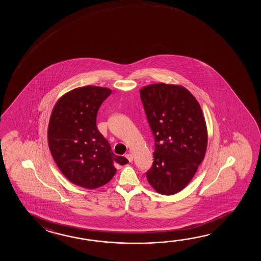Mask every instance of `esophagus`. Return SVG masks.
<instances>
[{
  "mask_svg": "<svg viewBox=\"0 0 261 261\" xmlns=\"http://www.w3.org/2000/svg\"><path fill=\"white\" fill-rule=\"evenodd\" d=\"M125 156H126V159H127L129 162H132V161H133V156L132 154H126Z\"/></svg>",
  "mask_w": 261,
  "mask_h": 261,
  "instance_id": "obj_1",
  "label": "esophagus"
}]
</instances>
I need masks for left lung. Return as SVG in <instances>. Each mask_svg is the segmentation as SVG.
<instances>
[{
    "mask_svg": "<svg viewBox=\"0 0 261 261\" xmlns=\"http://www.w3.org/2000/svg\"><path fill=\"white\" fill-rule=\"evenodd\" d=\"M155 139L145 175L156 192L173 195L188 186L205 155L207 128L198 100L181 86L153 84L140 90Z\"/></svg>",
    "mask_w": 261,
    "mask_h": 261,
    "instance_id": "obj_1",
    "label": "left lung"
}]
</instances>
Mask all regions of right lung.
<instances>
[{"mask_svg": "<svg viewBox=\"0 0 261 261\" xmlns=\"http://www.w3.org/2000/svg\"><path fill=\"white\" fill-rule=\"evenodd\" d=\"M111 89L87 86L63 95L57 101L48 125V144L56 164L74 185L97 189L111 180L128 161L116 155L96 126L100 105Z\"/></svg>", "mask_w": 261, "mask_h": 261, "instance_id": "right-lung-1", "label": "right lung"}]
</instances>
